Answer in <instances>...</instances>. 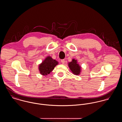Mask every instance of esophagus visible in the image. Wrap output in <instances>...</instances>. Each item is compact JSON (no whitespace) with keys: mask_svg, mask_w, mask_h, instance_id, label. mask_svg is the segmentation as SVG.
Here are the masks:
<instances>
[{"mask_svg":"<svg viewBox=\"0 0 122 122\" xmlns=\"http://www.w3.org/2000/svg\"><path fill=\"white\" fill-rule=\"evenodd\" d=\"M65 60L64 59H62V60H61V62L62 63V64H64V63H65Z\"/></svg>","mask_w":122,"mask_h":122,"instance_id":"1","label":"esophagus"}]
</instances>
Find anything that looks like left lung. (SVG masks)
<instances>
[{"mask_svg":"<svg viewBox=\"0 0 122 122\" xmlns=\"http://www.w3.org/2000/svg\"><path fill=\"white\" fill-rule=\"evenodd\" d=\"M68 66L72 72L74 73V74L78 75L80 74L81 67L77 63L76 60L73 59L72 60V61L69 63Z\"/></svg>","mask_w":122,"mask_h":122,"instance_id":"left-lung-1","label":"left lung"}]
</instances>
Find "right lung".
Wrapping results in <instances>:
<instances>
[{
	"label": "right lung",
	"instance_id": "1",
	"mask_svg": "<svg viewBox=\"0 0 122 122\" xmlns=\"http://www.w3.org/2000/svg\"><path fill=\"white\" fill-rule=\"evenodd\" d=\"M58 62L53 59L51 57L48 56L39 66L40 73L43 75H47L54 69L55 67L58 64Z\"/></svg>",
	"mask_w": 122,
	"mask_h": 122
}]
</instances>
